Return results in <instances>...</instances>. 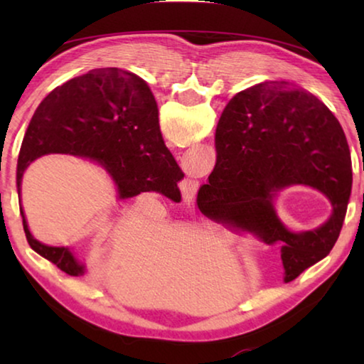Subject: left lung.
I'll list each match as a JSON object with an SVG mask.
<instances>
[{"instance_id": "obj_1", "label": "left lung", "mask_w": 364, "mask_h": 364, "mask_svg": "<svg viewBox=\"0 0 364 364\" xmlns=\"http://www.w3.org/2000/svg\"><path fill=\"white\" fill-rule=\"evenodd\" d=\"M146 109L149 86L136 77ZM217 162L200 188V210L279 245L289 282L329 254L341 234L352 194V156L341 123L306 90L263 82L228 102L215 133ZM306 183L330 197L335 210L315 232L295 235L275 217L272 197L281 187Z\"/></svg>"}]
</instances>
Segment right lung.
<instances>
[{"instance_id": "obj_1", "label": "right lung", "mask_w": 364, "mask_h": 364, "mask_svg": "<svg viewBox=\"0 0 364 364\" xmlns=\"http://www.w3.org/2000/svg\"><path fill=\"white\" fill-rule=\"evenodd\" d=\"M146 109L136 75L109 67L95 69L53 90L38 109L23 136L17 160V193L22 175L45 154L90 157L106 168L119 186L120 197L156 191L168 197L184 176L164 144L157 104ZM23 231L36 254L70 276L83 267L64 247L35 241L21 208Z\"/></svg>"}]
</instances>
